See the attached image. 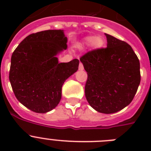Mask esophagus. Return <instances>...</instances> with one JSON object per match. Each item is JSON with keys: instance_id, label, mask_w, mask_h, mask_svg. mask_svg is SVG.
Segmentation results:
<instances>
[{"instance_id": "34e87169", "label": "esophagus", "mask_w": 151, "mask_h": 151, "mask_svg": "<svg viewBox=\"0 0 151 151\" xmlns=\"http://www.w3.org/2000/svg\"><path fill=\"white\" fill-rule=\"evenodd\" d=\"M78 69H79V70H83L84 69V66H83V65H82V63H80L79 66H78Z\"/></svg>"}]
</instances>
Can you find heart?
<instances>
[{
	"label": "heart",
	"mask_w": 151,
	"mask_h": 151,
	"mask_svg": "<svg viewBox=\"0 0 151 151\" xmlns=\"http://www.w3.org/2000/svg\"><path fill=\"white\" fill-rule=\"evenodd\" d=\"M83 43L86 45H91V47H93L94 49H99L104 46V41L101 37L88 36L84 38Z\"/></svg>",
	"instance_id": "obj_1"
}]
</instances>
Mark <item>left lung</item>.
I'll return each mask as SVG.
<instances>
[{
    "label": "left lung",
    "instance_id": "obj_1",
    "mask_svg": "<svg viewBox=\"0 0 151 151\" xmlns=\"http://www.w3.org/2000/svg\"><path fill=\"white\" fill-rule=\"evenodd\" d=\"M107 47L94 49L80 58L88 78L85 97L92 108L106 114L130 104L141 82L140 62L125 41L105 34Z\"/></svg>",
    "mask_w": 151,
    "mask_h": 151
}]
</instances>
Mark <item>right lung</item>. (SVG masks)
Listing matches in <instances>:
<instances>
[{
    "label": "right lung",
    "mask_w": 151,
    "mask_h": 151,
    "mask_svg": "<svg viewBox=\"0 0 151 151\" xmlns=\"http://www.w3.org/2000/svg\"><path fill=\"white\" fill-rule=\"evenodd\" d=\"M66 43L63 30L41 31L27 36L13 51L9 79L17 100L32 111L54 109L64 82L78 70V59L58 62L57 55Z\"/></svg>",
    "instance_id": "obj_1"
}]
</instances>
